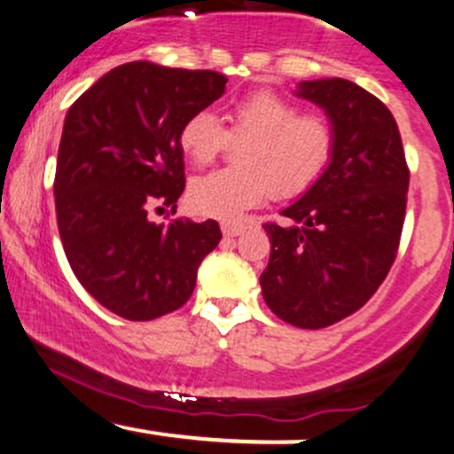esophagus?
I'll return each instance as SVG.
<instances>
[{
	"label": "esophagus",
	"mask_w": 454,
	"mask_h": 454,
	"mask_svg": "<svg viewBox=\"0 0 454 454\" xmlns=\"http://www.w3.org/2000/svg\"><path fill=\"white\" fill-rule=\"evenodd\" d=\"M245 231L243 223L239 222H222V232L226 234V237H239Z\"/></svg>",
	"instance_id": "34e87169"
}]
</instances>
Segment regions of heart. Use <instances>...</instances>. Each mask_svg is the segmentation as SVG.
Wrapping results in <instances>:
<instances>
[{
  "mask_svg": "<svg viewBox=\"0 0 454 454\" xmlns=\"http://www.w3.org/2000/svg\"><path fill=\"white\" fill-rule=\"evenodd\" d=\"M223 129L215 114L196 111L181 123L179 149L194 166L211 164L228 149L237 168L196 176L187 187V205L198 215L239 217L267 200L303 194L325 175L335 149V129L322 113H299L279 93H247L226 111Z\"/></svg>",
  "mask_w": 454,
  "mask_h": 454,
  "instance_id": "b5f03b06",
  "label": "heart"
}]
</instances>
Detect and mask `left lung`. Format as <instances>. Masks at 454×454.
Wrapping results in <instances>:
<instances>
[{
  "instance_id": "1",
  "label": "left lung",
  "mask_w": 454,
  "mask_h": 454,
  "mask_svg": "<svg viewBox=\"0 0 454 454\" xmlns=\"http://www.w3.org/2000/svg\"><path fill=\"white\" fill-rule=\"evenodd\" d=\"M335 129L325 175L264 223L270 258L260 275L264 303L299 328L354 314L387 279L401 239L410 170L393 113L346 78L299 82Z\"/></svg>"
}]
</instances>
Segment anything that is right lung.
<instances>
[{
  "mask_svg": "<svg viewBox=\"0 0 454 454\" xmlns=\"http://www.w3.org/2000/svg\"><path fill=\"white\" fill-rule=\"evenodd\" d=\"M228 78L132 61L104 74L66 114L55 173V209L76 279L98 303L145 322L179 309L220 223H155L185 190L179 128L222 98Z\"/></svg>",
  "mask_w": 454,
  "mask_h": 454,
  "instance_id": "1",
  "label": "right lung"
}]
</instances>
